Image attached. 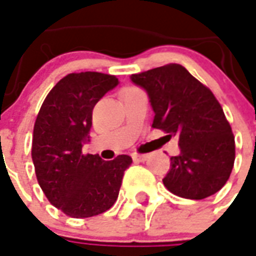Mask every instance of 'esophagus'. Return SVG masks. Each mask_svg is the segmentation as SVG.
<instances>
[{"label": "esophagus", "mask_w": 256, "mask_h": 256, "mask_svg": "<svg viewBox=\"0 0 256 256\" xmlns=\"http://www.w3.org/2000/svg\"><path fill=\"white\" fill-rule=\"evenodd\" d=\"M133 160L136 162H142L148 160V154H138V153H133Z\"/></svg>", "instance_id": "esophagus-1"}]
</instances>
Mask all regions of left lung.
<instances>
[{"instance_id":"left-lung-1","label":"left lung","mask_w":256,"mask_h":256,"mask_svg":"<svg viewBox=\"0 0 256 256\" xmlns=\"http://www.w3.org/2000/svg\"><path fill=\"white\" fill-rule=\"evenodd\" d=\"M146 90L153 128L179 137L164 186L182 198L204 200L221 190L234 162V137L212 90L178 64L132 74Z\"/></svg>"}]
</instances>
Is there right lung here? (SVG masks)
I'll list each match as a JSON object with an SVG mask.
<instances>
[{"mask_svg": "<svg viewBox=\"0 0 256 256\" xmlns=\"http://www.w3.org/2000/svg\"><path fill=\"white\" fill-rule=\"evenodd\" d=\"M118 84L115 76L70 73L48 92L38 114L32 137L38 183L51 205L73 218L108 210L118 198L123 174L133 162L128 154L111 162L99 154H82L94 107Z\"/></svg>", "mask_w": 256, "mask_h": 256, "instance_id": "right-lung-1", "label": "right lung"}]
</instances>
